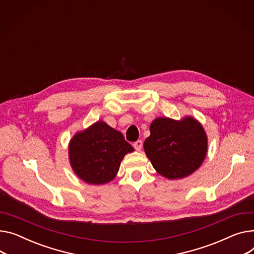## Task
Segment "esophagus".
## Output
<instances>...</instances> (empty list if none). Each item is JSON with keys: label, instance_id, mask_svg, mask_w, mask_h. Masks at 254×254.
Returning a JSON list of instances; mask_svg holds the SVG:
<instances>
[{"label": "esophagus", "instance_id": "34e87169", "mask_svg": "<svg viewBox=\"0 0 254 254\" xmlns=\"http://www.w3.org/2000/svg\"><path fill=\"white\" fill-rule=\"evenodd\" d=\"M142 146H143V142H142L141 140H138L137 142H134V143H133V148L136 149L137 151H141Z\"/></svg>", "mask_w": 254, "mask_h": 254}]
</instances>
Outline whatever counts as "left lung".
I'll return each mask as SVG.
<instances>
[{
    "instance_id": "1",
    "label": "left lung",
    "mask_w": 254,
    "mask_h": 254,
    "mask_svg": "<svg viewBox=\"0 0 254 254\" xmlns=\"http://www.w3.org/2000/svg\"><path fill=\"white\" fill-rule=\"evenodd\" d=\"M144 150L159 175L170 180L183 179L203 162L207 152L206 132L191 116L180 122L157 117L150 125Z\"/></svg>"
}]
</instances>
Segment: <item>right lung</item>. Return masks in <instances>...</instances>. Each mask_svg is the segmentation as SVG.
Instances as JSON below:
<instances>
[{
  "label": "right lung",
  "instance_id": "1",
  "mask_svg": "<svg viewBox=\"0 0 254 254\" xmlns=\"http://www.w3.org/2000/svg\"><path fill=\"white\" fill-rule=\"evenodd\" d=\"M132 151L121 131L98 122L74 134L68 154L78 178L88 184L102 185L115 178L125 155Z\"/></svg>",
  "mask_w": 254,
  "mask_h": 254
}]
</instances>
